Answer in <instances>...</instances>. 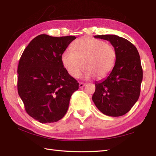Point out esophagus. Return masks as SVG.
<instances>
[{
  "label": "esophagus",
  "mask_w": 156,
  "mask_h": 156,
  "mask_svg": "<svg viewBox=\"0 0 156 156\" xmlns=\"http://www.w3.org/2000/svg\"><path fill=\"white\" fill-rule=\"evenodd\" d=\"M85 85H86V84L82 83V82H80V84H79V87L83 88L84 87H85Z\"/></svg>",
  "instance_id": "34e87169"
}]
</instances>
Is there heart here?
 Returning a JSON list of instances; mask_svg holds the SVG:
<instances>
[{"label":"heart","instance_id":"1","mask_svg":"<svg viewBox=\"0 0 156 156\" xmlns=\"http://www.w3.org/2000/svg\"><path fill=\"white\" fill-rule=\"evenodd\" d=\"M72 49H67L62 55V62L68 74L78 78L84 70V79L97 76L102 79L110 74L117 60V52L112 45L103 40L83 37L75 41Z\"/></svg>","mask_w":156,"mask_h":156}]
</instances>
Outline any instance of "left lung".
Returning a JSON list of instances; mask_svg holds the SVG:
<instances>
[{"instance_id":"8db88e82","label":"left lung","mask_w":156,"mask_h":156,"mask_svg":"<svg viewBox=\"0 0 156 156\" xmlns=\"http://www.w3.org/2000/svg\"><path fill=\"white\" fill-rule=\"evenodd\" d=\"M94 37L111 43L117 52V60L107 77L95 82L92 99L103 114L120 117L130 111L140 97L143 79L140 56L135 46L125 38L115 35Z\"/></svg>"}]
</instances>
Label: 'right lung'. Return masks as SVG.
<instances>
[{"instance_id":"right-lung-1","label":"right lung","mask_w":156,"mask_h":156,"mask_svg":"<svg viewBox=\"0 0 156 156\" xmlns=\"http://www.w3.org/2000/svg\"><path fill=\"white\" fill-rule=\"evenodd\" d=\"M74 36L39 35L29 43L19 62L17 89L29 116L41 123L60 120L79 83L68 74L62 55Z\"/></svg>"}]
</instances>
